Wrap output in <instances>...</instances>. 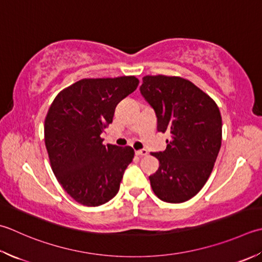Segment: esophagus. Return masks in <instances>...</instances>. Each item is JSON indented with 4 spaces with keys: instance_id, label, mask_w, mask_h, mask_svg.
<instances>
[{
    "instance_id": "1",
    "label": "esophagus",
    "mask_w": 262,
    "mask_h": 262,
    "mask_svg": "<svg viewBox=\"0 0 262 262\" xmlns=\"http://www.w3.org/2000/svg\"><path fill=\"white\" fill-rule=\"evenodd\" d=\"M136 155L140 156V157H144V156H147V155H148V152H147V150H145V148H143V150L136 151Z\"/></svg>"
}]
</instances>
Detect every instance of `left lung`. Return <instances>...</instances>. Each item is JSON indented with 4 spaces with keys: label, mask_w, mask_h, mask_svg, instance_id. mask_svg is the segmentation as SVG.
<instances>
[{
    "label": "left lung",
    "mask_w": 262,
    "mask_h": 262,
    "mask_svg": "<svg viewBox=\"0 0 262 262\" xmlns=\"http://www.w3.org/2000/svg\"><path fill=\"white\" fill-rule=\"evenodd\" d=\"M141 94L155 110L158 132L170 134L163 152L151 153L160 161L150 177L156 195L182 203L201 191L222 146V116L211 97L187 79L145 76Z\"/></svg>",
    "instance_id": "left-lung-1"
}]
</instances>
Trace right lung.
<instances>
[{"mask_svg":"<svg viewBox=\"0 0 262 262\" xmlns=\"http://www.w3.org/2000/svg\"><path fill=\"white\" fill-rule=\"evenodd\" d=\"M138 86L134 76L81 79L56 95L45 118V146L64 191L83 206L97 207L117 195L135 152L103 145L119 102Z\"/></svg>","mask_w":262,"mask_h":262,"instance_id":"add662e5","label":"right lung"}]
</instances>
